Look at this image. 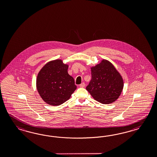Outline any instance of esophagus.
<instances>
[{"mask_svg":"<svg viewBox=\"0 0 157 157\" xmlns=\"http://www.w3.org/2000/svg\"><path fill=\"white\" fill-rule=\"evenodd\" d=\"M79 86L81 87H84L85 86V83H84V82H83V83H82L81 85H79Z\"/></svg>","mask_w":157,"mask_h":157,"instance_id":"1","label":"esophagus"}]
</instances>
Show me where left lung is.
<instances>
[{
    "label": "left lung",
    "instance_id": "obj_1",
    "mask_svg": "<svg viewBox=\"0 0 157 157\" xmlns=\"http://www.w3.org/2000/svg\"><path fill=\"white\" fill-rule=\"evenodd\" d=\"M90 68L91 80L86 90L101 104H109L115 102L123 89V79L120 72L106 59H102Z\"/></svg>",
    "mask_w": 157,
    "mask_h": 157
}]
</instances>
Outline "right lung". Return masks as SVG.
I'll use <instances>...</instances> for the list:
<instances>
[{
    "label": "right lung",
    "instance_id": "1",
    "mask_svg": "<svg viewBox=\"0 0 157 157\" xmlns=\"http://www.w3.org/2000/svg\"><path fill=\"white\" fill-rule=\"evenodd\" d=\"M68 65L61 59L48 62L38 73L36 88L43 101L58 106L69 100L76 90L74 78L68 73Z\"/></svg>",
    "mask_w": 157,
    "mask_h": 157
}]
</instances>
